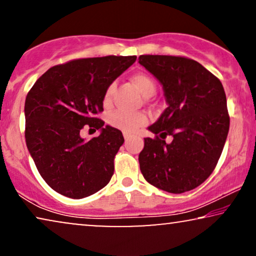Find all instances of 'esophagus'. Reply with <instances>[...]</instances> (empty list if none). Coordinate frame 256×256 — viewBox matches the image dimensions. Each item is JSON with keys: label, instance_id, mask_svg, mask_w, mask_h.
Returning <instances> with one entry per match:
<instances>
[{"label": "esophagus", "instance_id": "obj_1", "mask_svg": "<svg viewBox=\"0 0 256 256\" xmlns=\"http://www.w3.org/2000/svg\"><path fill=\"white\" fill-rule=\"evenodd\" d=\"M124 138L126 141H128V140H130L132 135L130 134H127V132H124Z\"/></svg>", "mask_w": 256, "mask_h": 256}]
</instances>
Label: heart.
Listing matches in <instances>:
<instances>
[{"label":"heart","instance_id":"b5f03b06","mask_svg":"<svg viewBox=\"0 0 256 256\" xmlns=\"http://www.w3.org/2000/svg\"><path fill=\"white\" fill-rule=\"evenodd\" d=\"M132 82L134 84L138 92L146 98L152 96L156 92L155 82L146 73H135L132 76ZM114 92V85L108 86L104 96V104L108 106L112 102V96ZM108 122L114 128L124 132H135L148 122V118L142 112H129L124 110H115L108 118Z\"/></svg>","mask_w":256,"mask_h":256}]
</instances>
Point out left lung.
<instances>
[{"label": "left lung", "mask_w": 256, "mask_h": 256, "mask_svg": "<svg viewBox=\"0 0 256 256\" xmlns=\"http://www.w3.org/2000/svg\"><path fill=\"white\" fill-rule=\"evenodd\" d=\"M138 62L163 86L168 107L148 127L138 155L146 180L170 194L197 188L213 172L230 129L226 94L220 80L194 59L142 54ZM166 136L173 141L165 142Z\"/></svg>", "instance_id": "obj_1"}]
</instances>
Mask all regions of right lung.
<instances>
[{"label":"right lung","instance_id":"right-lung-1","mask_svg":"<svg viewBox=\"0 0 256 256\" xmlns=\"http://www.w3.org/2000/svg\"><path fill=\"white\" fill-rule=\"evenodd\" d=\"M136 56L74 59L48 68L28 93L26 142L38 172L56 192L80 199L110 183L122 132L96 118L108 86ZM84 125L100 130L85 142Z\"/></svg>","mask_w":256,"mask_h":256}]
</instances>
